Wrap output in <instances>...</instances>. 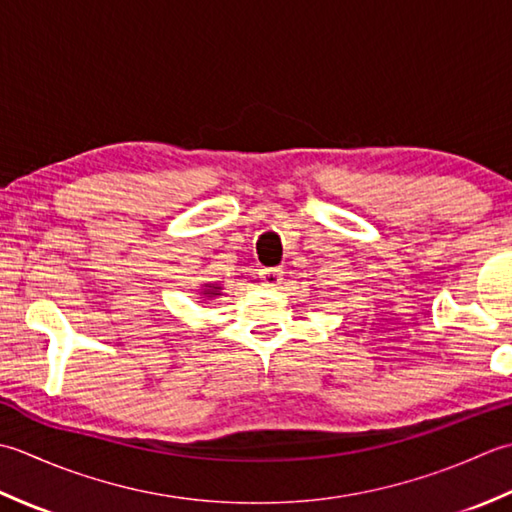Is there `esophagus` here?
Masks as SVG:
<instances>
[{
  "instance_id": "esophagus-1",
  "label": "esophagus",
  "mask_w": 512,
  "mask_h": 512,
  "mask_svg": "<svg viewBox=\"0 0 512 512\" xmlns=\"http://www.w3.org/2000/svg\"><path fill=\"white\" fill-rule=\"evenodd\" d=\"M258 274H260V280H263V283L269 287H274L280 283V280H283V269H278V267H265V269H260Z\"/></svg>"
}]
</instances>
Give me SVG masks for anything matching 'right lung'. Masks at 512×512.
I'll return each mask as SVG.
<instances>
[{
    "mask_svg": "<svg viewBox=\"0 0 512 512\" xmlns=\"http://www.w3.org/2000/svg\"><path fill=\"white\" fill-rule=\"evenodd\" d=\"M214 289H218V287H214ZM205 294H216V291H212V289H210V291H205Z\"/></svg>",
    "mask_w": 512,
    "mask_h": 512,
    "instance_id": "add662e5",
    "label": "right lung"
}]
</instances>
